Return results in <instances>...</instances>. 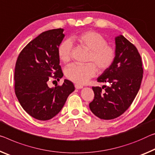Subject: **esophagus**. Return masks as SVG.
Returning <instances> with one entry per match:
<instances>
[{"mask_svg":"<svg viewBox=\"0 0 155 155\" xmlns=\"http://www.w3.org/2000/svg\"><path fill=\"white\" fill-rule=\"evenodd\" d=\"M74 87H75V88L76 89H82V88L83 87V85H79V84H75L74 85Z\"/></svg>","mask_w":155,"mask_h":155,"instance_id":"34e87169","label":"esophagus"}]
</instances>
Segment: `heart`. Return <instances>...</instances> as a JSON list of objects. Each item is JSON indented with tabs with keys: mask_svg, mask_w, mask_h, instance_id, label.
Wrapping results in <instances>:
<instances>
[{
	"mask_svg": "<svg viewBox=\"0 0 155 155\" xmlns=\"http://www.w3.org/2000/svg\"><path fill=\"white\" fill-rule=\"evenodd\" d=\"M71 41L75 42L89 50L87 61L85 65L72 64L65 70L66 77L74 83L83 84L95 76L97 67L99 72H104L112 65L116 56L114 47L107 44L104 36L94 31H85L71 36ZM70 40H65L58 48V55L63 63L70 60L72 44ZM97 66L96 67L95 66Z\"/></svg>",
	"mask_w": 155,
	"mask_h": 155,
	"instance_id": "obj_1",
	"label": "heart"
}]
</instances>
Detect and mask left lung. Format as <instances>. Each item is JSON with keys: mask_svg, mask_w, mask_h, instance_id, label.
<instances>
[{"mask_svg": "<svg viewBox=\"0 0 155 155\" xmlns=\"http://www.w3.org/2000/svg\"><path fill=\"white\" fill-rule=\"evenodd\" d=\"M115 44L114 62L97 78L107 85L92 87L94 98L89 105L93 114L105 120L115 119L128 109L143 78L141 58L136 47L122 35L115 38Z\"/></svg>", "mask_w": 155, "mask_h": 155, "instance_id": "left-lung-1", "label": "left lung"}]
</instances>
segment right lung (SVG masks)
Segmentation results:
<instances>
[{
  "label": "right lung",
  "mask_w": 155,
  "mask_h": 155,
  "mask_svg": "<svg viewBox=\"0 0 155 155\" xmlns=\"http://www.w3.org/2000/svg\"><path fill=\"white\" fill-rule=\"evenodd\" d=\"M63 31L54 29L39 34L23 49L16 63L17 99L25 111L40 121L55 117L74 90L72 82L67 79L62 85L51 88L47 83L51 77L58 81L63 76L58 55V48L65 36Z\"/></svg>",
  "instance_id": "1"
}]
</instances>
